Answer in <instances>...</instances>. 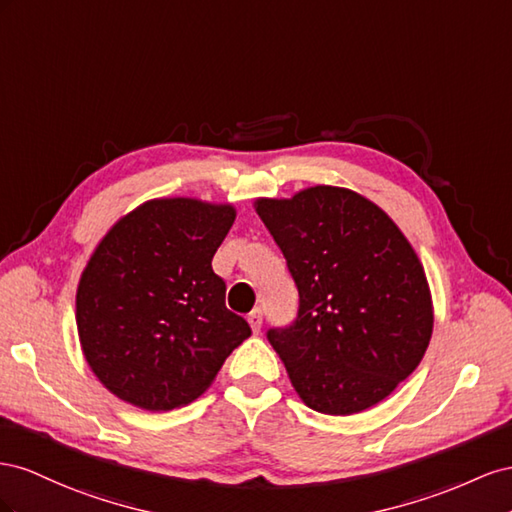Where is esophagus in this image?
<instances>
[{"label": "esophagus", "mask_w": 512, "mask_h": 512, "mask_svg": "<svg viewBox=\"0 0 512 512\" xmlns=\"http://www.w3.org/2000/svg\"><path fill=\"white\" fill-rule=\"evenodd\" d=\"M248 324H251L255 334L261 330V324H264V313H261V309H255L248 313Z\"/></svg>", "instance_id": "obj_1"}]
</instances>
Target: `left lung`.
<instances>
[{
    "label": "left lung",
    "mask_w": 512,
    "mask_h": 512,
    "mask_svg": "<svg viewBox=\"0 0 512 512\" xmlns=\"http://www.w3.org/2000/svg\"><path fill=\"white\" fill-rule=\"evenodd\" d=\"M255 210L287 259L298 315L270 328L300 399L349 416L373 407L410 377L433 332L431 291L412 244L373 201L337 186Z\"/></svg>",
    "instance_id": "left-lung-1"
}]
</instances>
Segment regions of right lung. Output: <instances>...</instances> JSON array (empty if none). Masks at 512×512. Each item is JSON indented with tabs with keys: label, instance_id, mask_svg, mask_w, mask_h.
<instances>
[{
	"label": "right lung",
	"instance_id": "1",
	"mask_svg": "<svg viewBox=\"0 0 512 512\" xmlns=\"http://www.w3.org/2000/svg\"><path fill=\"white\" fill-rule=\"evenodd\" d=\"M233 221L229 203L152 199L96 246L77 289V328L87 364L118 399L148 412L191 403L251 337L212 270Z\"/></svg>",
	"mask_w": 512,
	"mask_h": 512
}]
</instances>
